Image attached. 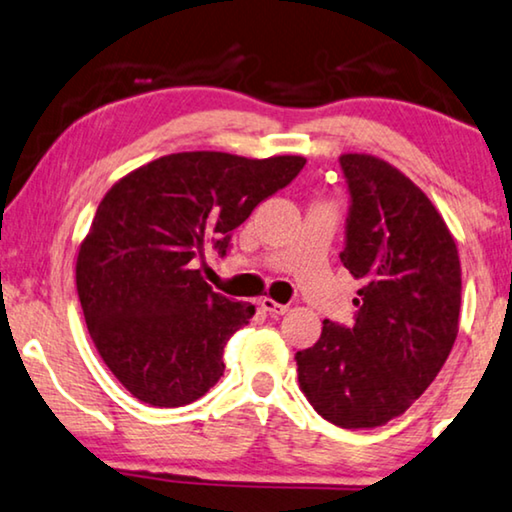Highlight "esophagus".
<instances>
[{"label":"esophagus","instance_id":"34e87169","mask_svg":"<svg viewBox=\"0 0 512 512\" xmlns=\"http://www.w3.org/2000/svg\"><path fill=\"white\" fill-rule=\"evenodd\" d=\"M259 305H262V308L269 312L271 317L285 315V312H287V305L285 303H278V301H273V299H262V301H259Z\"/></svg>","mask_w":512,"mask_h":512}]
</instances>
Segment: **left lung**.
Returning a JSON list of instances; mask_svg holds the SVG:
<instances>
[{
    "instance_id": "left-lung-1",
    "label": "left lung",
    "mask_w": 512,
    "mask_h": 512,
    "mask_svg": "<svg viewBox=\"0 0 512 512\" xmlns=\"http://www.w3.org/2000/svg\"><path fill=\"white\" fill-rule=\"evenodd\" d=\"M340 167L349 190L340 262L361 280L354 324L324 319L296 365L317 414L356 430L404 414L444 368L462 271L453 234L414 181L368 154L340 156Z\"/></svg>"
}]
</instances>
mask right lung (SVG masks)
Masks as SVG:
<instances>
[{"label": "right lung", "mask_w": 512, "mask_h": 512, "mask_svg": "<svg viewBox=\"0 0 512 512\" xmlns=\"http://www.w3.org/2000/svg\"><path fill=\"white\" fill-rule=\"evenodd\" d=\"M303 165L183 151L137 167L98 204L75 282L98 354L137 400L183 407L223 377V349L255 305L213 292L197 264L209 246L225 257L232 230Z\"/></svg>", "instance_id": "obj_1"}]
</instances>
